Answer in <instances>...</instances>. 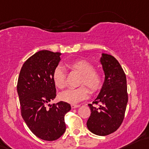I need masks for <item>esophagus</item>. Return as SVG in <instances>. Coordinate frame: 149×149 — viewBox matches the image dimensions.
Listing matches in <instances>:
<instances>
[{
	"mask_svg": "<svg viewBox=\"0 0 149 149\" xmlns=\"http://www.w3.org/2000/svg\"><path fill=\"white\" fill-rule=\"evenodd\" d=\"M80 107V105L79 104H71V107L73 109H74V108H77V107Z\"/></svg>",
	"mask_w": 149,
	"mask_h": 149,
	"instance_id": "34e87169",
	"label": "esophagus"
}]
</instances>
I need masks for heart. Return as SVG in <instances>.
Here are the masks:
<instances>
[{
	"mask_svg": "<svg viewBox=\"0 0 149 149\" xmlns=\"http://www.w3.org/2000/svg\"><path fill=\"white\" fill-rule=\"evenodd\" d=\"M67 67L71 71L81 75L78 85L81 87L76 89H68L62 92L59 97L61 100L69 103H77L87 98L88 91L95 93L98 91L102 84V76L90 62L84 59H76L68 62ZM52 78L56 88L63 89L66 86V72L61 66H56L52 74ZM86 86L85 87L84 86Z\"/></svg>",
	"mask_w": 149,
	"mask_h": 149,
	"instance_id": "obj_1",
	"label": "heart"
}]
</instances>
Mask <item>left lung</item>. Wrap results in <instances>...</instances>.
Returning <instances> with one entry per match:
<instances>
[{
  "label": "left lung",
  "instance_id": "left-lung-1",
  "mask_svg": "<svg viewBox=\"0 0 149 149\" xmlns=\"http://www.w3.org/2000/svg\"><path fill=\"white\" fill-rule=\"evenodd\" d=\"M100 63L104 73V81L97 98L88 106L91 114L87 127L98 136H107L117 131L125 118L128 102L127 78L118 61L112 55L102 54Z\"/></svg>",
  "mask_w": 149,
  "mask_h": 149
}]
</instances>
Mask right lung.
Listing matches in <instances>:
<instances>
[{
  "instance_id": "obj_1",
  "label": "right lung",
  "mask_w": 149,
  "mask_h": 149,
  "mask_svg": "<svg viewBox=\"0 0 149 149\" xmlns=\"http://www.w3.org/2000/svg\"><path fill=\"white\" fill-rule=\"evenodd\" d=\"M61 54L48 50L35 53L22 65L17 81L22 118L31 132L45 141H54L63 134L64 116L71 109L63 101L49 104L56 96L52 74Z\"/></svg>"
}]
</instances>
